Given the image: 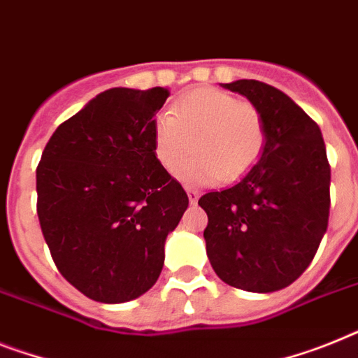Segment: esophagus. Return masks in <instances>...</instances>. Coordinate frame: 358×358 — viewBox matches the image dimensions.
I'll return each instance as SVG.
<instances>
[{
	"label": "esophagus",
	"instance_id": "34e87169",
	"mask_svg": "<svg viewBox=\"0 0 358 358\" xmlns=\"http://www.w3.org/2000/svg\"><path fill=\"white\" fill-rule=\"evenodd\" d=\"M186 196H188V201H190L192 205H196L197 199H199V192L188 188V190H186Z\"/></svg>",
	"mask_w": 358,
	"mask_h": 358
}]
</instances>
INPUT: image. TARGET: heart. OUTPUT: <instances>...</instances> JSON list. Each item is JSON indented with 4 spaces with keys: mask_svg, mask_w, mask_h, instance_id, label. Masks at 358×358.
<instances>
[{
    "mask_svg": "<svg viewBox=\"0 0 358 358\" xmlns=\"http://www.w3.org/2000/svg\"><path fill=\"white\" fill-rule=\"evenodd\" d=\"M188 185L234 182L252 170L264 155L267 124L254 104L214 87H201L176 100L170 113L153 122V152L168 173Z\"/></svg>",
    "mask_w": 358,
    "mask_h": 358,
    "instance_id": "1",
    "label": "heart"
}]
</instances>
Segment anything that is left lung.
I'll list each match as a JSON object with an SVG mask.
<instances>
[{
  "label": "left lung",
  "mask_w": 358,
  "mask_h": 358,
  "mask_svg": "<svg viewBox=\"0 0 358 358\" xmlns=\"http://www.w3.org/2000/svg\"><path fill=\"white\" fill-rule=\"evenodd\" d=\"M221 87L262 111L267 144L247 176L199 199L208 215L206 256L232 287L280 291L309 267L327 230L331 168L326 144L317 122L283 91L258 80Z\"/></svg>",
  "instance_id": "8db88e82"
}]
</instances>
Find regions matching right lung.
Here are the masks:
<instances>
[{
    "mask_svg": "<svg viewBox=\"0 0 358 358\" xmlns=\"http://www.w3.org/2000/svg\"><path fill=\"white\" fill-rule=\"evenodd\" d=\"M168 94L111 87L60 124L41 153V232L62 276L94 302L150 291L164 241L188 208L153 152V122Z\"/></svg>",
    "mask_w": 358,
    "mask_h": 358,
    "instance_id": "1",
    "label": "right lung"
}]
</instances>
